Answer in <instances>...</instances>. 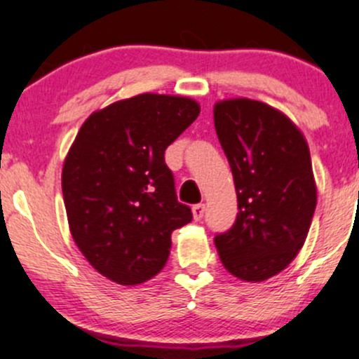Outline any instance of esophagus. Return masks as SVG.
I'll return each instance as SVG.
<instances>
[{
	"label": "esophagus",
	"mask_w": 359,
	"mask_h": 359,
	"mask_svg": "<svg viewBox=\"0 0 359 359\" xmlns=\"http://www.w3.org/2000/svg\"><path fill=\"white\" fill-rule=\"evenodd\" d=\"M203 213H205V205H201L200 203V205L193 206V219L196 220V222L203 219Z\"/></svg>",
	"instance_id": "obj_1"
}]
</instances>
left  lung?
Listing matches in <instances>:
<instances>
[{
	"mask_svg": "<svg viewBox=\"0 0 359 359\" xmlns=\"http://www.w3.org/2000/svg\"><path fill=\"white\" fill-rule=\"evenodd\" d=\"M213 121L240 208L215 238L217 252L233 276L266 281L287 269L309 233L318 200L309 146L285 112L259 100H219Z\"/></svg>",
	"mask_w": 359,
	"mask_h": 359,
	"instance_id": "obj_1",
	"label": "left lung"
}]
</instances>
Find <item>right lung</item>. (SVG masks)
I'll use <instances>...</instances> for the list:
<instances>
[{"mask_svg": "<svg viewBox=\"0 0 359 359\" xmlns=\"http://www.w3.org/2000/svg\"><path fill=\"white\" fill-rule=\"evenodd\" d=\"M194 99L140 93L93 111L62 166L69 231L90 266L118 285L165 267L172 233L193 220L177 201L165 149L198 118Z\"/></svg>", "mask_w": 359, "mask_h": 359, "instance_id": "obj_1", "label": "right lung"}]
</instances>
